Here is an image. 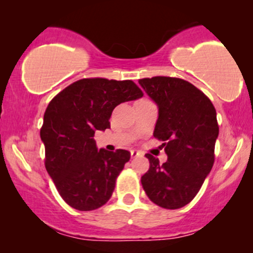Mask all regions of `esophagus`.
<instances>
[{
  "mask_svg": "<svg viewBox=\"0 0 253 253\" xmlns=\"http://www.w3.org/2000/svg\"><path fill=\"white\" fill-rule=\"evenodd\" d=\"M130 156H132L133 158H134V157H139V156H141V153H140V152H138V151H135V150H132V151H130Z\"/></svg>",
  "mask_w": 253,
  "mask_h": 253,
  "instance_id": "esophagus-1",
  "label": "esophagus"
}]
</instances>
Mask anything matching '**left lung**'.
Masks as SVG:
<instances>
[{
  "instance_id": "1",
  "label": "left lung",
  "mask_w": 253,
  "mask_h": 253,
  "mask_svg": "<svg viewBox=\"0 0 253 253\" xmlns=\"http://www.w3.org/2000/svg\"><path fill=\"white\" fill-rule=\"evenodd\" d=\"M139 84L158 107L153 135L163 141L168 156L159 164L147 153L150 169L141 184L157 206L178 210L196 196L213 168L219 135L215 108L201 90L181 78L157 76Z\"/></svg>"
}]
</instances>
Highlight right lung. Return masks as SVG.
<instances>
[{"instance_id": "obj_1", "label": "right lung", "mask_w": 253, "mask_h": 253, "mask_svg": "<svg viewBox=\"0 0 253 253\" xmlns=\"http://www.w3.org/2000/svg\"><path fill=\"white\" fill-rule=\"evenodd\" d=\"M141 96L143 91L132 81L83 78L48 103L40 129L45 167L72 208L88 211L108 202L130 153L98 150L95 132L110 128L109 119L118 104Z\"/></svg>"}]
</instances>
